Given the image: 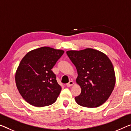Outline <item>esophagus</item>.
Listing matches in <instances>:
<instances>
[{"label": "esophagus", "instance_id": "esophagus-1", "mask_svg": "<svg viewBox=\"0 0 131 131\" xmlns=\"http://www.w3.org/2000/svg\"><path fill=\"white\" fill-rule=\"evenodd\" d=\"M73 83H73V81H70V82L66 84V86L68 87V88H69V87L72 86V85H73Z\"/></svg>", "mask_w": 131, "mask_h": 131}]
</instances>
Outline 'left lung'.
<instances>
[{
    "mask_svg": "<svg viewBox=\"0 0 131 131\" xmlns=\"http://www.w3.org/2000/svg\"><path fill=\"white\" fill-rule=\"evenodd\" d=\"M66 53L76 68V82L82 90L75 97L76 102L84 107L102 105L110 96L115 84L110 60L104 53L92 48L68 51Z\"/></svg>",
    "mask_w": 131,
    "mask_h": 131,
    "instance_id": "left-lung-1",
    "label": "left lung"
}]
</instances>
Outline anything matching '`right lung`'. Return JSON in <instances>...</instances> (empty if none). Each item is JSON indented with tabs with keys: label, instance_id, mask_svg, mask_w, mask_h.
Wrapping results in <instances>:
<instances>
[{
	"label": "right lung",
	"instance_id": "1",
	"mask_svg": "<svg viewBox=\"0 0 131 131\" xmlns=\"http://www.w3.org/2000/svg\"><path fill=\"white\" fill-rule=\"evenodd\" d=\"M64 51L43 47L28 52L21 61L15 76L20 94L30 104L38 107L52 104L61 87L51 69Z\"/></svg>",
	"mask_w": 131,
	"mask_h": 131
}]
</instances>
